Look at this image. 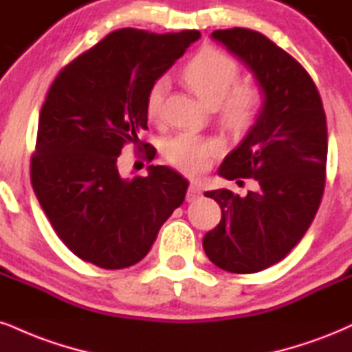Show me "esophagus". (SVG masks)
<instances>
[{"label":"esophagus","instance_id":"esophagus-1","mask_svg":"<svg viewBox=\"0 0 352 352\" xmlns=\"http://www.w3.org/2000/svg\"><path fill=\"white\" fill-rule=\"evenodd\" d=\"M201 195V188L198 184H190L187 190V201H193L195 198H198Z\"/></svg>","mask_w":352,"mask_h":352}]
</instances>
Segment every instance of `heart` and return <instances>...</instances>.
Segmentation results:
<instances>
[{"instance_id": "heart-1", "label": "heart", "mask_w": 352, "mask_h": 352, "mask_svg": "<svg viewBox=\"0 0 352 352\" xmlns=\"http://www.w3.org/2000/svg\"><path fill=\"white\" fill-rule=\"evenodd\" d=\"M185 83L210 107L217 104L219 118L234 133L248 131L259 118L264 95L254 80H238L239 63L219 49H203L187 62L182 70ZM165 82L152 83L146 96V114L157 120L162 111ZM218 144L211 139L188 133H179L164 146L165 159L187 175L205 172L218 155Z\"/></svg>"}]
</instances>
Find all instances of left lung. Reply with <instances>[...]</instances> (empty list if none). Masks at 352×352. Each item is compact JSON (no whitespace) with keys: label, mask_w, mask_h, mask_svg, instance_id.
<instances>
[{"label":"left lung","mask_w":352,"mask_h":352,"mask_svg":"<svg viewBox=\"0 0 352 352\" xmlns=\"http://www.w3.org/2000/svg\"><path fill=\"white\" fill-rule=\"evenodd\" d=\"M211 36L238 55L259 82L264 107L243 142L223 160L228 180L254 179L245 197L211 190L221 221L203 238L208 259L232 274L259 272L300 243L320 208L328 133L321 96L308 72L264 34L245 28Z\"/></svg>","instance_id":"obj_1"}]
</instances>
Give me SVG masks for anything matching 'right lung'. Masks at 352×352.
I'll return each mask as SVG.
<instances>
[{"label": "right lung", "mask_w": 352, "mask_h": 352, "mask_svg": "<svg viewBox=\"0 0 352 352\" xmlns=\"http://www.w3.org/2000/svg\"><path fill=\"white\" fill-rule=\"evenodd\" d=\"M200 37L124 28L67 63L42 104L31 182L54 231L75 256L101 269H124L149 252L160 226L184 203L188 182L172 168L124 180L116 160L147 129L152 83Z\"/></svg>", "instance_id": "obj_1"}]
</instances>
